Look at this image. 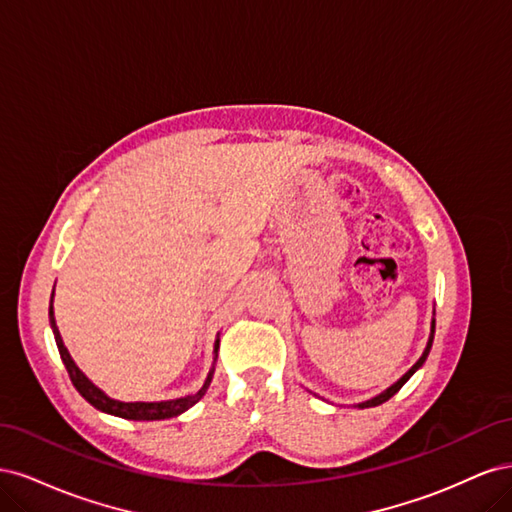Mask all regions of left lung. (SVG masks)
<instances>
[{"label":"left lung","mask_w":512,"mask_h":512,"mask_svg":"<svg viewBox=\"0 0 512 512\" xmlns=\"http://www.w3.org/2000/svg\"><path fill=\"white\" fill-rule=\"evenodd\" d=\"M433 333H436V320H431V333H429V339H427V348H425V352H423V356H421V359H418L408 371H406V374L404 376H401L395 384H391L389 386V389H386V391H382L380 395H376L374 399H367V401H363V404H356V408H371V406H380V404H384V401H389L399 389H401V386H404L410 378H412V374H414V371L418 369V367H423V363L427 361V354H429V350H431V344H433Z\"/></svg>","instance_id":"left-lung-1"}]
</instances>
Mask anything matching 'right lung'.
I'll use <instances>...</instances> for the list:
<instances>
[{
  "label": "right lung",
  "instance_id": "right-lung-1",
  "mask_svg": "<svg viewBox=\"0 0 512 512\" xmlns=\"http://www.w3.org/2000/svg\"><path fill=\"white\" fill-rule=\"evenodd\" d=\"M53 294H55V288H53ZM53 294H51V307H49V320H51V329H53V335H55V342H57V348H59V354H61V361H64L66 369H68V376L74 384V389L79 391L91 406L106 412V414H113V416H121V418H130V421H162V418H173V416H179L181 412H185L188 408H192L196 401L203 399V395L207 393L209 384H211V378H213V371L215 367H211L209 376L203 384V389H200L198 393L194 395H185V397H179V399H168V401H119V399H113L108 397L104 391H100L98 386L91 382L83 371L79 369V365H76L72 361V356L68 352V348L64 346V339H61L59 335V329H57V322H55V314H53ZM218 348H220V339H215V359H218Z\"/></svg>",
  "mask_w": 512,
  "mask_h": 512
}]
</instances>
